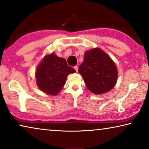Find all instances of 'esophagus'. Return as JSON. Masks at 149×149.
<instances>
[{"instance_id":"34e87169","label":"esophagus","mask_w":149,"mask_h":149,"mask_svg":"<svg viewBox=\"0 0 149 149\" xmlns=\"http://www.w3.org/2000/svg\"><path fill=\"white\" fill-rule=\"evenodd\" d=\"M74 70H75V72H77V70H78V67H77V65H75V66H74Z\"/></svg>"}]
</instances>
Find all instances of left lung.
I'll return each instance as SVG.
<instances>
[{"instance_id":"obj_1","label":"left lung","mask_w":149,"mask_h":149,"mask_svg":"<svg viewBox=\"0 0 149 149\" xmlns=\"http://www.w3.org/2000/svg\"><path fill=\"white\" fill-rule=\"evenodd\" d=\"M87 88L96 95L111 90L116 85L117 70L111 58L100 49L86 52L78 69Z\"/></svg>"}]
</instances>
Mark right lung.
<instances>
[{"instance_id": "obj_1", "label": "right lung", "mask_w": 149, "mask_h": 149, "mask_svg": "<svg viewBox=\"0 0 149 149\" xmlns=\"http://www.w3.org/2000/svg\"><path fill=\"white\" fill-rule=\"evenodd\" d=\"M75 72L65 58L52 53L46 56L39 64L36 78L38 86L45 93L55 95L63 87L68 74Z\"/></svg>"}]
</instances>
